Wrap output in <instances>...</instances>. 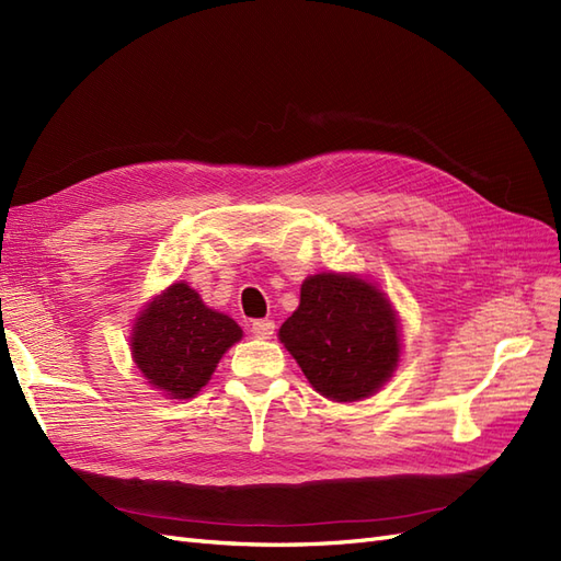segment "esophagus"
I'll use <instances>...</instances> for the list:
<instances>
[{"mask_svg":"<svg viewBox=\"0 0 561 561\" xmlns=\"http://www.w3.org/2000/svg\"><path fill=\"white\" fill-rule=\"evenodd\" d=\"M251 332L255 339H272V334H275V322L272 320H255L251 324Z\"/></svg>","mask_w":561,"mask_h":561,"instance_id":"esophagus-1","label":"esophagus"}]
</instances>
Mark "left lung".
<instances>
[{
	"label": "left lung",
	"mask_w": 561,
	"mask_h": 561,
	"mask_svg": "<svg viewBox=\"0 0 561 561\" xmlns=\"http://www.w3.org/2000/svg\"><path fill=\"white\" fill-rule=\"evenodd\" d=\"M279 341L312 389L334 403L375 396L400 363L398 312L375 282L353 272L306 277Z\"/></svg>",
	"instance_id": "8db88e82"
}]
</instances>
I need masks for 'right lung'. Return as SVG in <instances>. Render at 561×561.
<instances>
[{
  "label": "right lung",
  "mask_w": 561,
  "mask_h": 561,
  "mask_svg": "<svg viewBox=\"0 0 561 561\" xmlns=\"http://www.w3.org/2000/svg\"><path fill=\"white\" fill-rule=\"evenodd\" d=\"M241 336V327L229 314L208 308L186 282H175L139 310L130 353L156 391L170 400H190Z\"/></svg>",
  "instance_id": "obj_1"
}]
</instances>
